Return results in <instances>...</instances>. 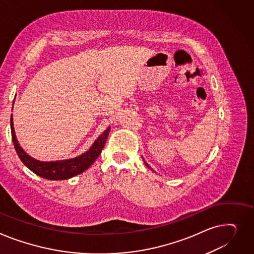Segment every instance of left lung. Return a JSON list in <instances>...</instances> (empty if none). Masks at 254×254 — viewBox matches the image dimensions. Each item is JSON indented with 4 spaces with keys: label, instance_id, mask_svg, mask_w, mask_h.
<instances>
[{
    "label": "left lung",
    "instance_id": "obj_1",
    "mask_svg": "<svg viewBox=\"0 0 254 254\" xmlns=\"http://www.w3.org/2000/svg\"><path fill=\"white\" fill-rule=\"evenodd\" d=\"M145 164H146V165H147V166H148V167H149V168H151V167H150V166H149V165H148V164H147V163H146V162H145Z\"/></svg>",
    "mask_w": 254,
    "mask_h": 254
}]
</instances>
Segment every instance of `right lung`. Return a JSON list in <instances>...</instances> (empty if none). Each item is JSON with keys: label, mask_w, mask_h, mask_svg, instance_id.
Masks as SVG:
<instances>
[{"label": "right lung", "mask_w": 254, "mask_h": 254, "mask_svg": "<svg viewBox=\"0 0 254 254\" xmlns=\"http://www.w3.org/2000/svg\"><path fill=\"white\" fill-rule=\"evenodd\" d=\"M11 125V133H12V141L17 152V155L19 156L20 160L23 164L29 168V170L40 176L41 178L52 180V181H60V180H68L74 176H77L88 168L95 162V160L100 155L101 151L104 148L107 137L110 131V127L104 130V132L94 142L92 147L84 152L83 154L65 160L58 161H40L29 156L26 152L20 147L18 141L16 139L15 130L13 127V117L11 115L10 120Z\"/></svg>", "instance_id": "obj_1"}]
</instances>
